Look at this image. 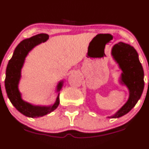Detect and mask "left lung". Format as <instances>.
I'll list each match as a JSON object with an SVG mask.
<instances>
[{"mask_svg":"<svg viewBox=\"0 0 149 149\" xmlns=\"http://www.w3.org/2000/svg\"><path fill=\"white\" fill-rule=\"evenodd\" d=\"M112 54L123 70L121 81L130 91L127 102L116 114L109 118H118L128 113L141 98L144 88V73L136 49L129 45L119 42L113 47Z\"/></svg>","mask_w":149,"mask_h":149,"instance_id":"1","label":"left lung"}]
</instances>
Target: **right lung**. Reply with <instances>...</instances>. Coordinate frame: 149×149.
<instances>
[{"mask_svg":"<svg viewBox=\"0 0 149 149\" xmlns=\"http://www.w3.org/2000/svg\"><path fill=\"white\" fill-rule=\"evenodd\" d=\"M49 39V35L46 34H40L26 39L21 42L15 49L13 56L10 58L6 72L5 87L7 95L10 102L19 112L29 118H38L50 113L58 107L60 103L59 94L57 97L55 103L51 107L34 106L29 104L21 97V94L18 89V84L21 77V69L28 52L34 47L42 42H44ZM62 82L58 86L59 91L62 87Z\"/></svg>","mask_w":149,"mask_h":149,"instance_id":"1","label":"right lung"}]
</instances>
